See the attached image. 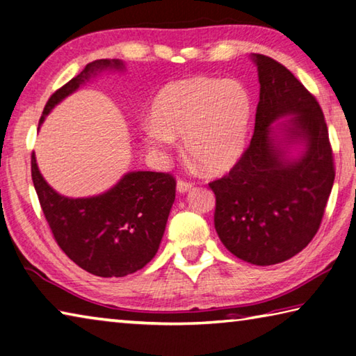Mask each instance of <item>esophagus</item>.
<instances>
[{
    "instance_id": "1",
    "label": "esophagus",
    "mask_w": 356,
    "mask_h": 356,
    "mask_svg": "<svg viewBox=\"0 0 356 356\" xmlns=\"http://www.w3.org/2000/svg\"><path fill=\"white\" fill-rule=\"evenodd\" d=\"M193 188V184H190V182H185V180H177V191L179 193H186V191H190Z\"/></svg>"
}]
</instances>
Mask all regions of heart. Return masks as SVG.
Segmentation results:
<instances>
[{"instance_id": "b5f03b06", "label": "heart", "mask_w": 356, "mask_h": 356, "mask_svg": "<svg viewBox=\"0 0 356 356\" xmlns=\"http://www.w3.org/2000/svg\"><path fill=\"white\" fill-rule=\"evenodd\" d=\"M251 118V95L238 80L190 76L155 95L141 140L166 154L176 147V138H184L186 154L209 171L225 172L243 155Z\"/></svg>"}]
</instances>
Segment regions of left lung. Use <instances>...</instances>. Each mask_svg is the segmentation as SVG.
Listing matches in <instances>:
<instances>
[{
  "mask_svg": "<svg viewBox=\"0 0 356 356\" xmlns=\"http://www.w3.org/2000/svg\"><path fill=\"white\" fill-rule=\"evenodd\" d=\"M250 58L261 84L254 135L237 165L210 188L222 245L245 262L273 265L316 236L334 182L333 152L308 89L275 59Z\"/></svg>",
  "mask_w": 356,
  "mask_h": 356,
  "instance_id": "left-lung-1",
  "label": "left lung"
}]
</instances>
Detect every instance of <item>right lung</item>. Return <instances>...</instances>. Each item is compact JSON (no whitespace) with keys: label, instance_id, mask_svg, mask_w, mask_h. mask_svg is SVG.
<instances>
[{"label":"right lung","instance_id":"obj_1","mask_svg":"<svg viewBox=\"0 0 356 356\" xmlns=\"http://www.w3.org/2000/svg\"><path fill=\"white\" fill-rule=\"evenodd\" d=\"M106 70H125L120 59H99L48 99L40 122L78 88ZM31 176L53 236L78 267L102 278L135 273L152 261L176 200L170 174L130 171L100 195L69 197L53 190L31 156Z\"/></svg>","mask_w":356,"mask_h":356}]
</instances>
